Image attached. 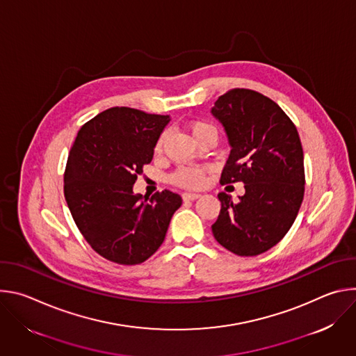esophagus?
Wrapping results in <instances>:
<instances>
[{"label": "esophagus", "instance_id": "esophagus-1", "mask_svg": "<svg viewBox=\"0 0 356 356\" xmlns=\"http://www.w3.org/2000/svg\"><path fill=\"white\" fill-rule=\"evenodd\" d=\"M181 197H183V200H184V201H187V200L194 201V200L200 198V197H201V194H198V193H183V194H181Z\"/></svg>", "mask_w": 356, "mask_h": 356}]
</instances>
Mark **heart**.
<instances>
[{
	"instance_id": "b5f03b06",
	"label": "heart",
	"mask_w": 356,
	"mask_h": 356,
	"mask_svg": "<svg viewBox=\"0 0 356 356\" xmlns=\"http://www.w3.org/2000/svg\"><path fill=\"white\" fill-rule=\"evenodd\" d=\"M188 128L197 142L207 136H217V129L214 125L206 121H193L188 124ZM169 138V132L163 131L156 143H155V154L161 155L166 140ZM210 172V166H180L170 175V183L183 188H200L204 186L207 173Z\"/></svg>"
}]
</instances>
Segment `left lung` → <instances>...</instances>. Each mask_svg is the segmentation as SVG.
Segmentation results:
<instances>
[{
    "instance_id": "8db88e82",
    "label": "left lung",
    "mask_w": 356,
    "mask_h": 356,
    "mask_svg": "<svg viewBox=\"0 0 356 356\" xmlns=\"http://www.w3.org/2000/svg\"><path fill=\"white\" fill-rule=\"evenodd\" d=\"M211 114L231 145L220 181L245 184L238 202L218 194L221 211L211 229L235 255L257 257L282 241L298 214L306 184L300 136L275 101L253 90L227 91Z\"/></svg>"
}]
</instances>
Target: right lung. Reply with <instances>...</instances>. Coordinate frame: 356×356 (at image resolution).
<instances>
[{"mask_svg":"<svg viewBox=\"0 0 356 356\" xmlns=\"http://www.w3.org/2000/svg\"><path fill=\"white\" fill-rule=\"evenodd\" d=\"M169 121L113 107L86 122L73 142L65 198L84 239L111 262L138 265L154 255L181 206V197L169 190L150 198L132 190Z\"/></svg>","mask_w":356,"mask_h":356,"instance_id":"add662e5","label":"right lung"}]
</instances>
